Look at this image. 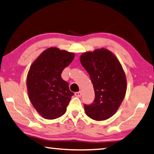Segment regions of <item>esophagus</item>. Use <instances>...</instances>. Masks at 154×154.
Returning a JSON list of instances; mask_svg holds the SVG:
<instances>
[{
    "mask_svg": "<svg viewBox=\"0 0 154 154\" xmlns=\"http://www.w3.org/2000/svg\"><path fill=\"white\" fill-rule=\"evenodd\" d=\"M75 96H77V97H81V96H82V92L79 91V92H75Z\"/></svg>",
    "mask_w": 154,
    "mask_h": 154,
    "instance_id": "1",
    "label": "esophagus"
}]
</instances>
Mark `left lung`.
Listing matches in <instances>:
<instances>
[{
    "mask_svg": "<svg viewBox=\"0 0 154 154\" xmlns=\"http://www.w3.org/2000/svg\"><path fill=\"white\" fill-rule=\"evenodd\" d=\"M82 66L90 75L95 98L85 111L94 120L107 119L118 110L126 91V78L121 64L107 49L86 52L80 57Z\"/></svg>",
    "mask_w": 154,
    "mask_h": 154,
    "instance_id": "8db88e82",
    "label": "left lung"
}]
</instances>
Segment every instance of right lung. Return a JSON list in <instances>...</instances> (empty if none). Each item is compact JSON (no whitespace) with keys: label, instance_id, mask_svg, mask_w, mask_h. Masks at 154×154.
<instances>
[{"label":"right lung","instance_id":"right-lung-1","mask_svg":"<svg viewBox=\"0 0 154 154\" xmlns=\"http://www.w3.org/2000/svg\"><path fill=\"white\" fill-rule=\"evenodd\" d=\"M74 57V54L51 48L44 51L31 65L26 81L28 96L43 118L56 119L66 112L74 94L61 74Z\"/></svg>","mask_w":154,"mask_h":154}]
</instances>
